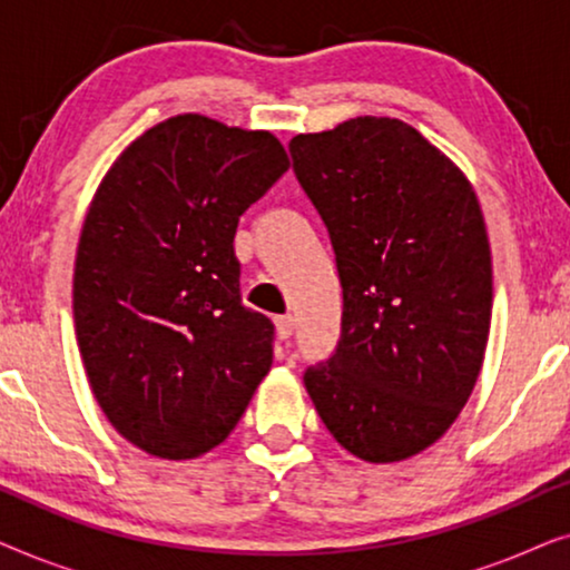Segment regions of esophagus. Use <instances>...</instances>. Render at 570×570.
Listing matches in <instances>:
<instances>
[{"label": "esophagus", "instance_id": "obj_1", "mask_svg": "<svg viewBox=\"0 0 570 570\" xmlns=\"http://www.w3.org/2000/svg\"><path fill=\"white\" fill-rule=\"evenodd\" d=\"M275 330H277V337L279 340H287L293 334V330H295V318L291 316V314H285V316H277L275 318Z\"/></svg>", "mask_w": 570, "mask_h": 570}]
</instances>
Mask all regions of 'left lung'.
Returning <instances> with one entry per match:
<instances>
[{
  "label": "left lung",
  "mask_w": 570,
  "mask_h": 570,
  "mask_svg": "<svg viewBox=\"0 0 570 570\" xmlns=\"http://www.w3.org/2000/svg\"><path fill=\"white\" fill-rule=\"evenodd\" d=\"M291 155L345 298L337 353L303 384L342 449L404 462L449 431L485 361L493 259L478 194L392 116L295 135Z\"/></svg>",
  "instance_id": "left-lung-1"
}]
</instances>
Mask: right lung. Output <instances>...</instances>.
Segmentation results:
<instances>
[{"instance_id":"add662e5","label":"right lung","mask_w":570,"mask_h":570,"mask_svg":"<svg viewBox=\"0 0 570 570\" xmlns=\"http://www.w3.org/2000/svg\"><path fill=\"white\" fill-rule=\"evenodd\" d=\"M272 131L178 114L106 170L75 256V334L116 433L158 459L220 446L272 368L275 326L240 303L238 217L285 170Z\"/></svg>"}]
</instances>
